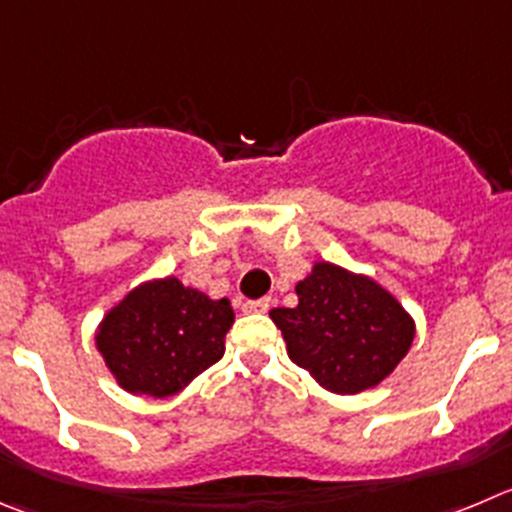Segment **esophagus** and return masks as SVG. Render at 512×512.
Segmentation results:
<instances>
[{
    "mask_svg": "<svg viewBox=\"0 0 512 512\" xmlns=\"http://www.w3.org/2000/svg\"><path fill=\"white\" fill-rule=\"evenodd\" d=\"M270 298H260V300H247L245 305H242V310L245 313H267L270 310Z\"/></svg>",
    "mask_w": 512,
    "mask_h": 512,
    "instance_id": "obj_1",
    "label": "esophagus"
}]
</instances>
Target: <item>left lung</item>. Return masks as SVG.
Masks as SVG:
<instances>
[{"label": "left lung", "mask_w": 512, "mask_h": 512, "mask_svg": "<svg viewBox=\"0 0 512 512\" xmlns=\"http://www.w3.org/2000/svg\"><path fill=\"white\" fill-rule=\"evenodd\" d=\"M295 308H272L293 364L333 394L371 389L407 356L414 323L381 285L318 262L295 285Z\"/></svg>", "instance_id": "8db88e82"}]
</instances>
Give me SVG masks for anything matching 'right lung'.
Listing matches in <instances>:
<instances>
[{
    "label": "right lung",
    "mask_w": 512,
    "mask_h": 512,
    "mask_svg": "<svg viewBox=\"0 0 512 512\" xmlns=\"http://www.w3.org/2000/svg\"><path fill=\"white\" fill-rule=\"evenodd\" d=\"M232 323L227 298L212 300L166 278L128 293L105 315L95 341L123 389L161 399L217 364Z\"/></svg>",
    "instance_id": "right-lung-1"
}]
</instances>
